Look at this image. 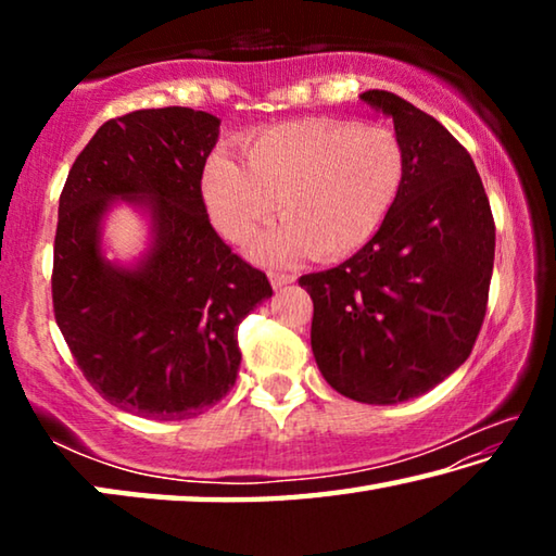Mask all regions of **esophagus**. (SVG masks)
Listing matches in <instances>:
<instances>
[{"instance_id": "1", "label": "esophagus", "mask_w": 556, "mask_h": 556, "mask_svg": "<svg viewBox=\"0 0 556 556\" xmlns=\"http://www.w3.org/2000/svg\"><path fill=\"white\" fill-rule=\"evenodd\" d=\"M294 279H296V277L289 275V271H269V281H271V287H275V289L287 287V285H291V281H294Z\"/></svg>"}]
</instances>
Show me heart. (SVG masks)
<instances>
[{
  "mask_svg": "<svg viewBox=\"0 0 556 556\" xmlns=\"http://www.w3.org/2000/svg\"><path fill=\"white\" fill-rule=\"evenodd\" d=\"M407 159L394 129L348 119L281 122L244 147V164L213 152L201 199L225 240L240 242L275 208L285 220L250 242L260 262H287L312 250L345 257L388 220L400 199Z\"/></svg>",
  "mask_w": 556,
  "mask_h": 556,
  "instance_id": "b5f03b06",
  "label": "heart"
}]
</instances>
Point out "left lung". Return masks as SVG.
Listing matches in <instances>:
<instances>
[{
	"mask_svg": "<svg viewBox=\"0 0 556 556\" xmlns=\"http://www.w3.org/2000/svg\"><path fill=\"white\" fill-rule=\"evenodd\" d=\"M361 100L390 117L407 159L400 199L343 265L304 275L312 351L336 392L397 404L458 370L481 331L495 257L491 203L470 154L388 90Z\"/></svg>",
	"mask_w": 556,
	"mask_h": 556,
	"instance_id": "left-lung-1",
	"label": "left lung"
}]
</instances>
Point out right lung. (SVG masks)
Wrapping results in <instances>:
<instances>
[{
    "mask_svg": "<svg viewBox=\"0 0 556 556\" xmlns=\"http://www.w3.org/2000/svg\"><path fill=\"white\" fill-rule=\"evenodd\" d=\"M220 119L191 108L137 110L102 125L65 178L53 244L55 324L110 404L159 421L191 419L230 392L238 326L271 296L232 255L201 199ZM117 204L148 220V248L108 261Z\"/></svg>",
    "mask_w": 556,
    "mask_h": 556,
    "instance_id": "obj_1",
    "label": "right lung"
}]
</instances>
